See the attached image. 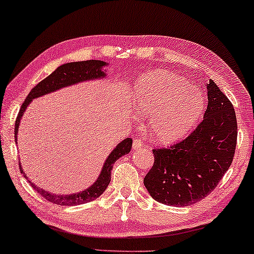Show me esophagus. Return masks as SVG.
<instances>
[{"instance_id": "1", "label": "esophagus", "mask_w": 254, "mask_h": 254, "mask_svg": "<svg viewBox=\"0 0 254 254\" xmlns=\"http://www.w3.org/2000/svg\"><path fill=\"white\" fill-rule=\"evenodd\" d=\"M142 147V140L140 137H135L134 141H133V148L134 149H138Z\"/></svg>"}]
</instances>
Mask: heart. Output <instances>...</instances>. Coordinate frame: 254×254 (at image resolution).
Listing matches in <instances>:
<instances>
[{
  "mask_svg": "<svg viewBox=\"0 0 254 254\" xmlns=\"http://www.w3.org/2000/svg\"><path fill=\"white\" fill-rule=\"evenodd\" d=\"M203 96L197 88L168 72H149L137 79L131 95V106L150 119V136L168 143L184 136L199 119Z\"/></svg>",
  "mask_w": 254,
  "mask_h": 254,
  "instance_id": "obj_1",
  "label": "heart"
}]
</instances>
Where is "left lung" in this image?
<instances>
[{
	"label": "left lung",
	"mask_w": 254,
	"mask_h": 254,
	"mask_svg": "<svg viewBox=\"0 0 254 254\" xmlns=\"http://www.w3.org/2000/svg\"><path fill=\"white\" fill-rule=\"evenodd\" d=\"M207 91V110L195 129L171 147L152 150L154 165L143 183L158 202L195 203L215 190L230 168L237 144L235 109L213 79Z\"/></svg>",
	"instance_id": "8db88e82"
}]
</instances>
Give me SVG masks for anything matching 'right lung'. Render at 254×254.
Returning <instances> with one entry per match:
<instances>
[{
  "label": "right lung",
  "instance_id": "obj_1",
  "mask_svg": "<svg viewBox=\"0 0 254 254\" xmlns=\"http://www.w3.org/2000/svg\"><path fill=\"white\" fill-rule=\"evenodd\" d=\"M104 65H107L106 62L100 60H88V61H78V62H70V64H65L64 65L57 68V70L52 72L50 76L38 83L34 88L31 90L29 95H27L25 102L20 106L19 113L17 116L15 123V138H17V133H18V126L20 123V118L23 113L25 112L26 107L29 106L31 100L37 98V97L44 96L46 93L57 91V90L64 88V86L75 84V83L89 81V79L103 78L105 77L106 74L102 70ZM131 143L133 140L129 137L125 138L121 141L119 144L114 148V150L109 155V157L104 163L102 172L98 177V179L92 184L89 189L82 190L81 193L70 194V195H57V194H52L50 192L39 189L31 183H29L41 196L50 201V202L60 204V206H76V204H83L90 201L97 199L103 194L106 187L109 186L111 182V170L113 168V164L119 159L121 156L128 154L131 149ZM19 169L23 173V169L19 164Z\"/></svg>",
  "mask_w": 254,
  "mask_h": 254
}]
</instances>
